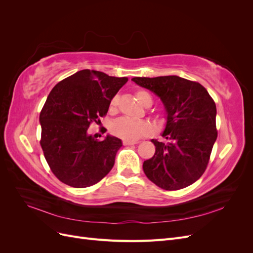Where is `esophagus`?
Listing matches in <instances>:
<instances>
[{
	"instance_id": "obj_1",
	"label": "esophagus",
	"mask_w": 253,
	"mask_h": 253,
	"mask_svg": "<svg viewBox=\"0 0 253 253\" xmlns=\"http://www.w3.org/2000/svg\"><path fill=\"white\" fill-rule=\"evenodd\" d=\"M137 141H131V140H124V144L125 145H133L136 144Z\"/></svg>"
}]
</instances>
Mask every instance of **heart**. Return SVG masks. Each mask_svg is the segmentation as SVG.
<instances>
[{"label":"heart","mask_w":253,"mask_h":253,"mask_svg":"<svg viewBox=\"0 0 253 253\" xmlns=\"http://www.w3.org/2000/svg\"><path fill=\"white\" fill-rule=\"evenodd\" d=\"M135 97H136V100L138 101L141 105H144L145 100H147L148 98H151V96L144 90L137 91ZM118 101H119L118 96H115L112 99V101L110 103L111 113L116 112ZM151 129L152 127L148 122L142 121V120H131L127 118L117 119L116 121L113 122V125L111 126V131L115 136L120 137V138L125 140H131V141L138 140L139 138H141V137L150 134Z\"/></svg>","instance_id":"1"}]
</instances>
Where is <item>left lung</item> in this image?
Instances as JSON below:
<instances>
[{
  "label": "left lung",
  "instance_id": "1",
  "mask_svg": "<svg viewBox=\"0 0 253 253\" xmlns=\"http://www.w3.org/2000/svg\"><path fill=\"white\" fill-rule=\"evenodd\" d=\"M132 81L159 97L166 110L162 136L167 142L151 140L155 154L144 160V174L165 190L192 185L205 172L217 138L213 99L200 83L178 76L135 77Z\"/></svg>",
  "mask_w": 253,
  "mask_h": 253
}]
</instances>
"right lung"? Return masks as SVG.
<instances>
[{
    "label": "right lung",
    "mask_w": 253,
    "mask_h": 253,
    "mask_svg": "<svg viewBox=\"0 0 253 253\" xmlns=\"http://www.w3.org/2000/svg\"><path fill=\"white\" fill-rule=\"evenodd\" d=\"M126 82V77L82 70L51 89L39 118L40 143L59 180L86 188L112 170L121 139L108 134L99 141L88 127L108 113L112 99Z\"/></svg>",
    "instance_id": "1"
}]
</instances>
